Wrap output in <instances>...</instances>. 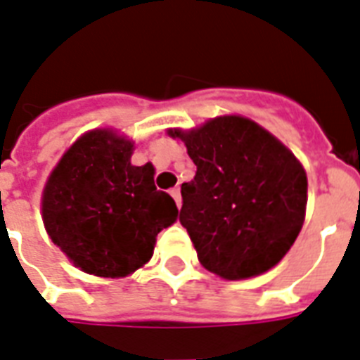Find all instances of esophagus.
Segmentation results:
<instances>
[{
  "instance_id": "esophagus-1",
  "label": "esophagus",
  "mask_w": 360,
  "mask_h": 360,
  "mask_svg": "<svg viewBox=\"0 0 360 360\" xmlns=\"http://www.w3.org/2000/svg\"><path fill=\"white\" fill-rule=\"evenodd\" d=\"M170 194H172V198L175 200V203H177V207L181 209V205H183V203H181V188H177V186H175V188L170 190Z\"/></svg>"
}]
</instances>
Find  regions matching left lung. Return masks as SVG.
I'll use <instances>...</instances> for the list:
<instances>
[{"mask_svg":"<svg viewBox=\"0 0 360 360\" xmlns=\"http://www.w3.org/2000/svg\"><path fill=\"white\" fill-rule=\"evenodd\" d=\"M168 134L185 142L198 168L181 185L179 221L201 266L242 281L279 264L305 221L307 174L296 155L240 114Z\"/></svg>","mask_w":360,"mask_h":360,"instance_id":"obj_1","label":"left lung"}]
</instances>
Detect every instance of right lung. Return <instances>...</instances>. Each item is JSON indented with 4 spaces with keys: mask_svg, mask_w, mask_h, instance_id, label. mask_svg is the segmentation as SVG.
Listing matches in <instances>:
<instances>
[{
    "mask_svg": "<svg viewBox=\"0 0 360 360\" xmlns=\"http://www.w3.org/2000/svg\"><path fill=\"white\" fill-rule=\"evenodd\" d=\"M133 151V139L96 127L64 151L44 185L46 233L90 276H131L150 262L160 231L177 221L172 195L155 186L153 165H131Z\"/></svg>",
    "mask_w": 360,
    "mask_h": 360,
    "instance_id": "right-lung-1",
    "label": "right lung"
}]
</instances>
